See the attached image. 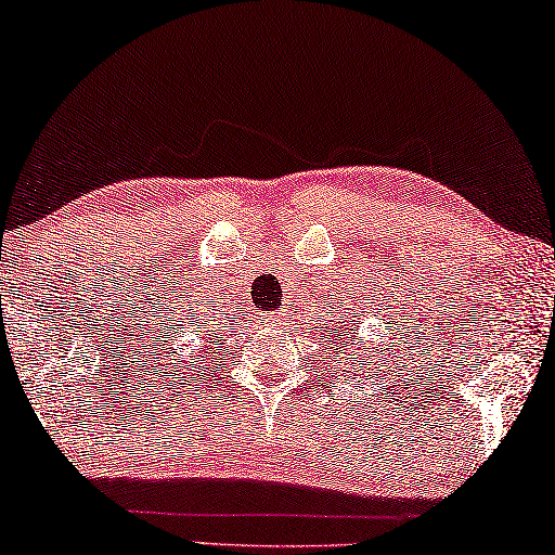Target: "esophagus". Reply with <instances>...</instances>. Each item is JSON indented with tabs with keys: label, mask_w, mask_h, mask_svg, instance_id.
Instances as JSON below:
<instances>
[{
	"label": "esophagus",
	"mask_w": 555,
	"mask_h": 555,
	"mask_svg": "<svg viewBox=\"0 0 555 555\" xmlns=\"http://www.w3.org/2000/svg\"><path fill=\"white\" fill-rule=\"evenodd\" d=\"M281 315H284V312H274V315H271V320H276V322H279V320H281Z\"/></svg>",
	"instance_id": "obj_1"
}]
</instances>
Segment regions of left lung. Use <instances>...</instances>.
Listing matches in <instances>:
<instances>
[{
	"label": "left lung",
	"mask_w": 555,
	"mask_h": 555,
	"mask_svg": "<svg viewBox=\"0 0 555 555\" xmlns=\"http://www.w3.org/2000/svg\"><path fill=\"white\" fill-rule=\"evenodd\" d=\"M349 322H351V320H349ZM347 330H349V327H347ZM330 335H332V332H330ZM337 337H339V339H345V332H341V330H337ZM327 341H332V339L327 337Z\"/></svg>",
	"instance_id": "1"
}]
</instances>
